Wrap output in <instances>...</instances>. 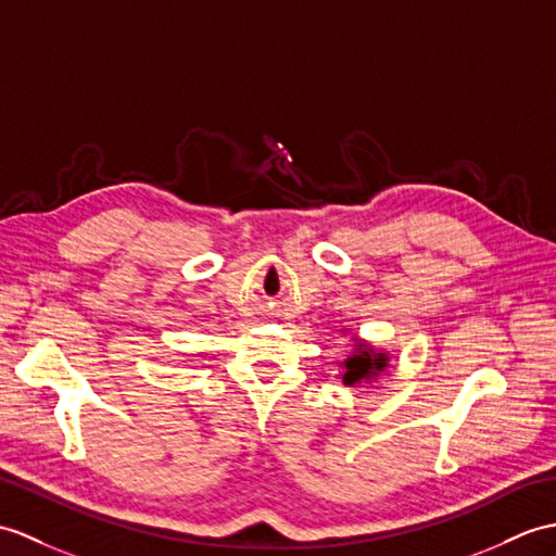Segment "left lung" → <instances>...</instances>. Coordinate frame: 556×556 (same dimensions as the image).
<instances>
[{
  "label": "left lung",
  "instance_id": "1",
  "mask_svg": "<svg viewBox=\"0 0 556 556\" xmlns=\"http://www.w3.org/2000/svg\"><path fill=\"white\" fill-rule=\"evenodd\" d=\"M343 333H348L343 329ZM353 351L343 363H339V379L348 389H359V386H371L381 374H389L391 369V353L381 351V348L371 345L369 341L351 337Z\"/></svg>",
  "mask_w": 556,
  "mask_h": 556
}]
</instances>
